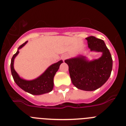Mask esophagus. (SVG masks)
<instances>
[{"instance_id": "obj_1", "label": "esophagus", "mask_w": 126, "mask_h": 126, "mask_svg": "<svg viewBox=\"0 0 126 126\" xmlns=\"http://www.w3.org/2000/svg\"><path fill=\"white\" fill-rule=\"evenodd\" d=\"M67 58V55H65V54H64V55H62V57H61V59H62L63 61H64V60H65Z\"/></svg>"}]
</instances>
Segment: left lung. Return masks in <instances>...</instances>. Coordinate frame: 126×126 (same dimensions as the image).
Returning <instances> with one entry per match:
<instances>
[{
	"mask_svg": "<svg viewBox=\"0 0 126 126\" xmlns=\"http://www.w3.org/2000/svg\"><path fill=\"white\" fill-rule=\"evenodd\" d=\"M91 51L102 52L98 59L89 61L83 56L67 59L70 77L77 88L94 91L101 87L110 76L112 59L109 49L102 40L91 36L86 38Z\"/></svg>",
	"mask_w": 126,
	"mask_h": 126,
	"instance_id": "left-lung-1",
	"label": "left lung"
}]
</instances>
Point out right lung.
I'll return each instance as SVG.
<instances>
[{
    "mask_svg": "<svg viewBox=\"0 0 126 126\" xmlns=\"http://www.w3.org/2000/svg\"><path fill=\"white\" fill-rule=\"evenodd\" d=\"M27 42H24L23 44L20 45L18 48L17 52L13 55L11 59V69L12 76L13 77L14 81L17 84L19 87L23 89L24 91L34 95H39L44 93H49L53 90V78L55 73L58 71L59 66L63 61H60L57 63L51 65L38 78L31 81L23 79L19 76L17 73L16 72L14 69V59L19 53V50L23 46L26 45Z\"/></svg>",
    "mask_w": 126,
    "mask_h": 126,
    "instance_id": "right-lung-1",
    "label": "right lung"
}]
</instances>
